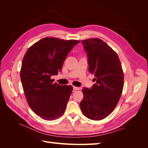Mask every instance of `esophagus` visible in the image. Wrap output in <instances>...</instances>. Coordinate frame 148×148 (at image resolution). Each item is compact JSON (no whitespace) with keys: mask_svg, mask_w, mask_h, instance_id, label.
Listing matches in <instances>:
<instances>
[{"mask_svg":"<svg viewBox=\"0 0 148 148\" xmlns=\"http://www.w3.org/2000/svg\"><path fill=\"white\" fill-rule=\"evenodd\" d=\"M73 88L74 90H78V89H79L78 87H76V86H73Z\"/></svg>","mask_w":148,"mask_h":148,"instance_id":"esophagus-1","label":"esophagus"}]
</instances>
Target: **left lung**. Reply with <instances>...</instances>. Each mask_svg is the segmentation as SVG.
<instances>
[{"label":"left lung","instance_id":"left-lung-1","mask_svg":"<svg viewBox=\"0 0 148 148\" xmlns=\"http://www.w3.org/2000/svg\"><path fill=\"white\" fill-rule=\"evenodd\" d=\"M88 57L89 71L95 75L91 88H83L79 104L83 114L93 120H101L112 112L123 87V73L119 57L112 49L99 38L82 41Z\"/></svg>","mask_w":148,"mask_h":148}]
</instances>
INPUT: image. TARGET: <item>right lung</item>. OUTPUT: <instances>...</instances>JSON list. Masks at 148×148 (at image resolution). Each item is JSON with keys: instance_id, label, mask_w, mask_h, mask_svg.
<instances>
[{"instance_id": "right-lung-1", "label": "right lung", "mask_w": 148, "mask_h": 148, "mask_svg": "<svg viewBox=\"0 0 148 148\" xmlns=\"http://www.w3.org/2000/svg\"><path fill=\"white\" fill-rule=\"evenodd\" d=\"M79 42L45 38L23 57L20 78L25 95L31 109L44 120H55L65 112L73 88L53 83L51 77L62 71L67 55Z\"/></svg>"}]
</instances>
